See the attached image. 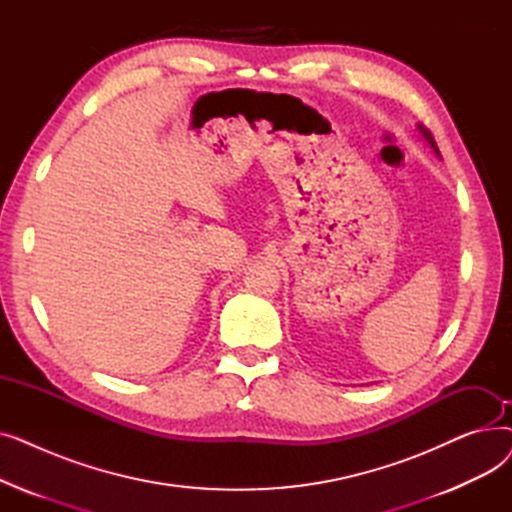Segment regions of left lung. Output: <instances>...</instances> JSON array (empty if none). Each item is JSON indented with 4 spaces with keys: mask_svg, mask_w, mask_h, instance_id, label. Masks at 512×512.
<instances>
[{
    "mask_svg": "<svg viewBox=\"0 0 512 512\" xmlns=\"http://www.w3.org/2000/svg\"><path fill=\"white\" fill-rule=\"evenodd\" d=\"M417 128H419V132L423 134V139H425V141L429 143V147H432V149H434V151H436V153L440 155V151H438V145H436V141H434V137H432V134H429V130H425L423 126H417Z\"/></svg>",
    "mask_w": 512,
    "mask_h": 512,
    "instance_id": "8db88e82",
    "label": "left lung"
}]
</instances>
